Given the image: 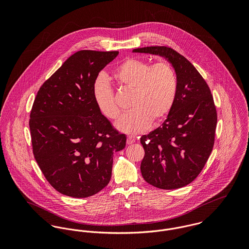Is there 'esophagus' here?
I'll list each match as a JSON object with an SVG mask.
<instances>
[{
	"instance_id": "34e87169",
	"label": "esophagus",
	"mask_w": 249,
	"mask_h": 249,
	"mask_svg": "<svg viewBox=\"0 0 249 249\" xmlns=\"http://www.w3.org/2000/svg\"><path fill=\"white\" fill-rule=\"evenodd\" d=\"M136 142V138L133 137V136H128L127 139H126V143L127 144H131V143H134Z\"/></svg>"
}]
</instances>
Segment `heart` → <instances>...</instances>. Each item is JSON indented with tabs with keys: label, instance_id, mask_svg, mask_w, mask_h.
<instances>
[{
	"label": "heart",
	"instance_id": "1",
	"mask_svg": "<svg viewBox=\"0 0 249 249\" xmlns=\"http://www.w3.org/2000/svg\"><path fill=\"white\" fill-rule=\"evenodd\" d=\"M116 81L123 87L134 90L130 107L115 124L116 128L126 134H138L148 128L151 121L164 119L174 107L178 92V76L168 62L150 65L148 62L129 58L113 72ZM95 104L101 113L115 120L121 110L107 78L99 75L92 87Z\"/></svg>",
	"mask_w": 249,
	"mask_h": 249
}]
</instances>
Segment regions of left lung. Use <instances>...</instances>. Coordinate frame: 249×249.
<instances>
[{
    "mask_svg": "<svg viewBox=\"0 0 249 249\" xmlns=\"http://www.w3.org/2000/svg\"><path fill=\"white\" fill-rule=\"evenodd\" d=\"M132 53L164 57L178 76L176 101L167 119L141 137L142 178L159 189L184 187L200 174L213 149L216 110L211 91L195 66L171 48L144 47Z\"/></svg>",
    "mask_w": 249,
    "mask_h": 249,
    "instance_id": "8db88e82",
    "label": "left lung"
}]
</instances>
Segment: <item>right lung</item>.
Here are the masks:
<instances>
[{
  "label": "right lung",
  "instance_id": "1",
  "mask_svg": "<svg viewBox=\"0 0 249 249\" xmlns=\"http://www.w3.org/2000/svg\"><path fill=\"white\" fill-rule=\"evenodd\" d=\"M119 52L74 53L37 92L30 129L36 162L60 194L83 198L110 181L114 152L124 148L120 134L101 113L92 87Z\"/></svg>",
  "mask_w": 249,
  "mask_h": 249
}]
</instances>
